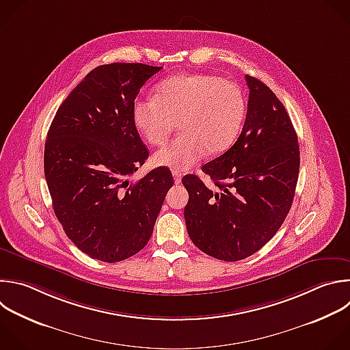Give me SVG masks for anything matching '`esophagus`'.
<instances>
[{"mask_svg":"<svg viewBox=\"0 0 350 350\" xmlns=\"http://www.w3.org/2000/svg\"><path fill=\"white\" fill-rule=\"evenodd\" d=\"M173 178H174V183H176V184H180V183H181V178H183V174H181L180 172L174 170V172H173Z\"/></svg>","mask_w":350,"mask_h":350,"instance_id":"obj_1","label":"esophagus"}]
</instances>
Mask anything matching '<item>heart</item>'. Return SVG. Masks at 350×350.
<instances>
[{
    "label": "heart",
    "instance_id": "b5f03b06",
    "mask_svg": "<svg viewBox=\"0 0 350 350\" xmlns=\"http://www.w3.org/2000/svg\"><path fill=\"white\" fill-rule=\"evenodd\" d=\"M132 116L151 146H162L177 124L180 136L157 151L152 162L187 170L206 152L219 155L237 143L246 118V98L237 83L219 77L181 74L159 82L154 98H137Z\"/></svg>",
    "mask_w": 350,
    "mask_h": 350
}]
</instances>
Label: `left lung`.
I'll return each mask as SVG.
<instances>
[{"label": "left lung", "mask_w": 350, "mask_h": 350, "mask_svg": "<svg viewBox=\"0 0 350 350\" xmlns=\"http://www.w3.org/2000/svg\"><path fill=\"white\" fill-rule=\"evenodd\" d=\"M246 82L250 93L239 139L202 167L214 187L195 174L183 178L192 243L230 262L273 238L291 208L299 172L298 137L284 105L262 81L246 75Z\"/></svg>", "instance_id": "8db88e82"}]
</instances>
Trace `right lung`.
I'll list each match as a JSON object with an SVG mask.
<instances>
[{"mask_svg":"<svg viewBox=\"0 0 350 350\" xmlns=\"http://www.w3.org/2000/svg\"><path fill=\"white\" fill-rule=\"evenodd\" d=\"M162 67L112 63L92 70L59 107L48 132L44 169L55 214L68 239L89 257L118 262L148 243L173 176L151 170L132 107Z\"/></svg>","mask_w":350,"mask_h":350,"instance_id":"add662e5","label":"right lung"}]
</instances>
